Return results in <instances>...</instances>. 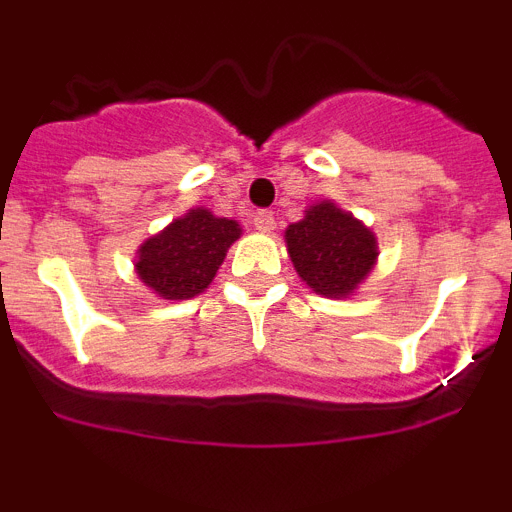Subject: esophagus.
<instances>
[{
  "label": "esophagus",
  "mask_w": 512,
  "mask_h": 512,
  "mask_svg": "<svg viewBox=\"0 0 512 512\" xmlns=\"http://www.w3.org/2000/svg\"><path fill=\"white\" fill-rule=\"evenodd\" d=\"M253 225H256V230H261V233H271L274 225H277V220H274V215H271L269 210H259L253 215Z\"/></svg>",
  "instance_id": "34e87169"
}]
</instances>
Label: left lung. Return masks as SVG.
Listing matches in <instances>:
<instances>
[{"instance_id": "1", "label": "left lung", "mask_w": 512, "mask_h": 512, "mask_svg": "<svg viewBox=\"0 0 512 512\" xmlns=\"http://www.w3.org/2000/svg\"><path fill=\"white\" fill-rule=\"evenodd\" d=\"M287 248L297 274L325 297H346L377 259L372 230L333 202L310 207L300 223L289 225Z\"/></svg>"}]
</instances>
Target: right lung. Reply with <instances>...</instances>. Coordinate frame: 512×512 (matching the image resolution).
<instances>
[{"mask_svg":"<svg viewBox=\"0 0 512 512\" xmlns=\"http://www.w3.org/2000/svg\"><path fill=\"white\" fill-rule=\"evenodd\" d=\"M238 235L241 228L235 220L215 217L197 207L143 243L135 269L156 295L189 300L212 282Z\"/></svg>","mask_w":512,"mask_h":512,"instance_id":"1","label":"right lung"}]
</instances>
